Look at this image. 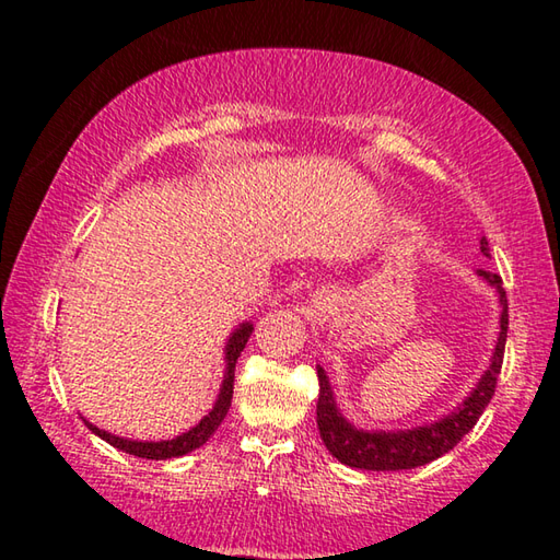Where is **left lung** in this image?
Segmentation results:
<instances>
[{
  "instance_id": "obj_1",
  "label": "left lung",
  "mask_w": 560,
  "mask_h": 560,
  "mask_svg": "<svg viewBox=\"0 0 560 560\" xmlns=\"http://www.w3.org/2000/svg\"><path fill=\"white\" fill-rule=\"evenodd\" d=\"M481 254L489 257V242L481 236ZM477 277L485 279L489 287H494L499 293V338L491 353V363L479 377V383L471 387V393L464 397L462 405L454 407L450 415H442L440 420L420 424L412 430H358L353 422H348L343 412L338 410L334 387L328 383V375L320 365L318 371V405H316V422L320 440L334 457L346 464V467L368 469V471H400L415 469L422 464H430L447 454L464 434H467L489 405L494 395L497 377L504 363V346L509 330V303L506 291L501 287V277L485 269H477Z\"/></svg>"
}]
</instances>
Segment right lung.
I'll return each mask as SVG.
<instances>
[{"label": "right lung", "mask_w": 560, "mask_h": 560, "mask_svg": "<svg viewBox=\"0 0 560 560\" xmlns=\"http://www.w3.org/2000/svg\"><path fill=\"white\" fill-rule=\"evenodd\" d=\"M252 330H254L252 320H244V324H240L232 330V336L224 346V377L220 385V395H217V402L212 405V410L195 424V428H189L187 432L177 434V438L160 440V442H140V440L118 438V434L101 430L89 420H83V422H86V428L93 434H98L101 440H106L110 447H116L126 454H136V457H143V459H173V457H183V454L192 452L197 447H202V444L217 432V428H220L226 412H230L232 393H234V365H236V358L242 355V350L246 346V340H249Z\"/></svg>", "instance_id": "1"}]
</instances>
